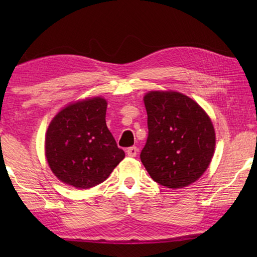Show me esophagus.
I'll return each mask as SVG.
<instances>
[{"label":"esophagus","instance_id":"esophagus-1","mask_svg":"<svg viewBox=\"0 0 257 257\" xmlns=\"http://www.w3.org/2000/svg\"><path fill=\"white\" fill-rule=\"evenodd\" d=\"M127 155L130 156V158H135V156L137 155V152H138V149L136 146H132V147H128L127 149Z\"/></svg>","mask_w":257,"mask_h":257}]
</instances>
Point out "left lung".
<instances>
[{"mask_svg":"<svg viewBox=\"0 0 257 257\" xmlns=\"http://www.w3.org/2000/svg\"><path fill=\"white\" fill-rule=\"evenodd\" d=\"M144 103L149 136L142 163L152 179L168 188L193 184L214 153L211 119L196 102L177 92H150Z\"/></svg>","mask_w":257,"mask_h":257,"instance_id":"obj_1","label":"left lung"}]
</instances>
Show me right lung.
<instances>
[{
    "instance_id": "add662e5",
    "label": "right lung",
    "mask_w": 257,
    "mask_h": 257,
    "mask_svg": "<svg viewBox=\"0 0 257 257\" xmlns=\"http://www.w3.org/2000/svg\"><path fill=\"white\" fill-rule=\"evenodd\" d=\"M106 101L93 97L64 107L45 138V155L64 184L88 189L101 184L124 158L106 127Z\"/></svg>"
}]
</instances>
